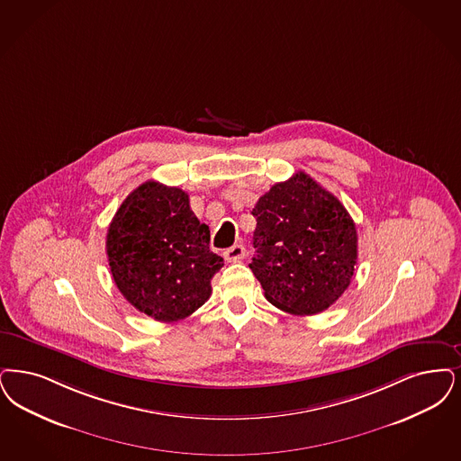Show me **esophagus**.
<instances>
[{
    "mask_svg": "<svg viewBox=\"0 0 461 461\" xmlns=\"http://www.w3.org/2000/svg\"><path fill=\"white\" fill-rule=\"evenodd\" d=\"M222 256H224V258H226L228 262H240L241 258H245V247L237 243V245L226 249V250L222 252Z\"/></svg>",
    "mask_w": 461,
    "mask_h": 461,
    "instance_id": "esophagus-1",
    "label": "esophagus"
}]
</instances>
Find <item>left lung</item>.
I'll use <instances>...</instances> for the list:
<instances>
[{
  "mask_svg": "<svg viewBox=\"0 0 461 461\" xmlns=\"http://www.w3.org/2000/svg\"><path fill=\"white\" fill-rule=\"evenodd\" d=\"M252 214L256 256L249 267L275 307L313 315L345 294L357 266V228L331 192L298 171L273 185Z\"/></svg>",
  "mask_w": 461,
  "mask_h": 461,
  "instance_id": "obj_1",
  "label": "left lung"
}]
</instances>
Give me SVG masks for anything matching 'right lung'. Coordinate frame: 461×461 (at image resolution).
Masks as SVG:
<instances>
[{
    "label": "right lung",
    "mask_w": 461,
    "mask_h": 461,
    "mask_svg": "<svg viewBox=\"0 0 461 461\" xmlns=\"http://www.w3.org/2000/svg\"><path fill=\"white\" fill-rule=\"evenodd\" d=\"M209 240L188 194L150 180L130 194L108 228L111 275L137 311L161 322L180 321L207 302L211 279L224 264Z\"/></svg>",
    "instance_id": "right-lung-1"
}]
</instances>
